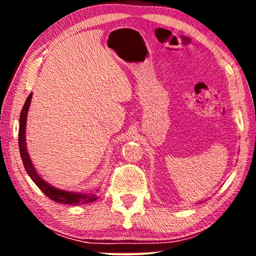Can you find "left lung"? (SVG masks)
<instances>
[{"instance_id": "1", "label": "left lung", "mask_w": 256, "mask_h": 256, "mask_svg": "<svg viewBox=\"0 0 256 256\" xmlns=\"http://www.w3.org/2000/svg\"><path fill=\"white\" fill-rule=\"evenodd\" d=\"M200 203H201V202H200Z\"/></svg>"}]
</instances>
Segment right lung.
<instances>
[{
    "label": "right lung",
    "instance_id": "1",
    "mask_svg": "<svg viewBox=\"0 0 256 256\" xmlns=\"http://www.w3.org/2000/svg\"><path fill=\"white\" fill-rule=\"evenodd\" d=\"M32 94H30L28 98L26 99V102L22 107V110L20 112V120H19V151L21 159H22L24 170L27 172L30 178L36 184L38 188L42 190V192L45 196H48L50 200H53L58 203H62V204H70V206H81L86 204V203L94 202L97 200V192L98 190H92V192H72V190H60L58 188H54L53 185L42 178V177L38 174V172L34 168V164L30 159V156L27 150V140H26V126H27V116L30 102H32Z\"/></svg>",
    "mask_w": 256,
    "mask_h": 256
}]
</instances>
